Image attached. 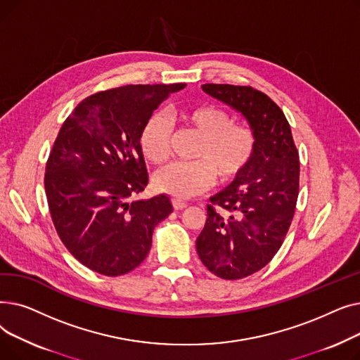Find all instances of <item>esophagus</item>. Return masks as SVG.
Masks as SVG:
<instances>
[{
	"label": "esophagus",
	"mask_w": 360,
	"mask_h": 360,
	"mask_svg": "<svg viewBox=\"0 0 360 360\" xmlns=\"http://www.w3.org/2000/svg\"><path fill=\"white\" fill-rule=\"evenodd\" d=\"M172 205H174V209H175V210H184L185 207H186V202H185V201H182V200L174 198V200H172Z\"/></svg>",
	"instance_id": "esophagus-1"
}]
</instances>
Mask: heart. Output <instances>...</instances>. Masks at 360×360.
<instances>
[{
    "label": "heart",
    "mask_w": 360,
    "mask_h": 360,
    "mask_svg": "<svg viewBox=\"0 0 360 360\" xmlns=\"http://www.w3.org/2000/svg\"><path fill=\"white\" fill-rule=\"evenodd\" d=\"M186 128L201 137L193 162H174L159 169L155 186L160 193L178 198H190L204 193L214 184L216 175L231 181L242 174L254 158L255 131L247 124H233L228 110L219 106H202L179 110L174 115ZM172 128L162 115L151 117L140 134L143 155L151 163H162L170 155Z\"/></svg>",
    "instance_id": "obj_1"
}]
</instances>
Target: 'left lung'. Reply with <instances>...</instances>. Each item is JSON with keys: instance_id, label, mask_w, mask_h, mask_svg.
I'll return each instance as SVG.
<instances>
[{"instance_id": "8db88e82", "label": "left lung", "mask_w": 360, "mask_h": 360, "mask_svg": "<svg viewBox=\"0 0 360 360\" xmlns=\"http://www.w3.org/2000/svg\"><path fill=\"white\" fill-rule=\"evenodd\" d=\"M214 99L240 112L257 134L252 160L210 198L197 238L204 266L224 280L266 267L290 228L299 194V153L283 110L251 86L202 84Z\"/></svg>"}]
</instances>
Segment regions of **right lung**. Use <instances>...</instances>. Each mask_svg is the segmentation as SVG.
I'll use <instances>...</instances> for the list:
<instances>
[{
	"mask_svg": "<svg viewBox=\"0 0 360 360\" xmlns=\"http://www.w3.org/2000/svg\"><path fill=\"white\" fill-rule=\"evenodd\" d=\"M176 84H128L94 93L63 124L46 162L51 217L71 255L115 277L139 267L153 231L172 213L167 195L131 200L148 182L140 134Z\"/></svg>",
	"mask_w": 360,
	"mask_h": 360,
	"instance_id": "obj_1",
	"label": "right lung"
}]
</instances>
